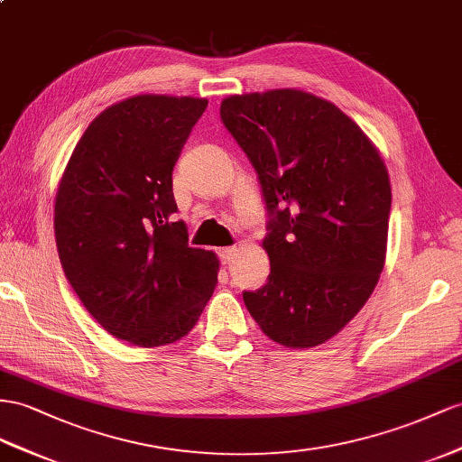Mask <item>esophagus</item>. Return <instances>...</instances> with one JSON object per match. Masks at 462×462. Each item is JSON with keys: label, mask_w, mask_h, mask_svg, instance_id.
Returning <instances> with one entry per match:
<instances>
[{"label": "esophagus", "mask_w": 462, "mask_h": 462, "mask_svg": "<svg viewBox=\"0 0 462 462\" xmlns=\"http://www.w3.org/2000/svg\"><path fill=\"white\" fill-rule=\"evenodd\" d=\"M234 255H236V247L234 245L220 247V250H218V257H220L222 263H230L232 259H234Z\"/></svg>", "instance_id": "obj_1"}]
</instances>
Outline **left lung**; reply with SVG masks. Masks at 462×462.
I'll return each mask as SVG.
<instances>
[{
	"mask_svg": "<svg viewBox=\"0 0 462 462\" xmlns=\"http://www.w3.org/2000/svg\"><path fill=\"white\" fill-rule=\"evenodd\" d=\"M222 123L250 158L271 215V275L244 302L275 344L309 349L339 334L386 262L390 177L381 152L332 101L302 89L242 93Z\"/></svg>",
	"mask_w": 462,
	"mask_h": 462,
	"instance_id": "1",
	"label": "left lung"
}]
</instances>
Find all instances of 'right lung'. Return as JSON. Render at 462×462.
I'll list each match as a JSON object with an SVG mask.
<instances>
[{"label":"right lung","mask_w":462,"mask_h":462,"mask_svg":"<svg viewBox=\"0 0 462 462\" xmlns=\"http://www.w3.org/2000/svg\"><path fill=\"white\" fill-rule=\"evenodd\" d=\"M205 97L140 93L101 111L69 156L54 199L64 273L116 339L162 347L185 337L218 282L215 252L189 247L171 171Z\"/></svg>","instance_id":"obj_1"}]
</instances>
